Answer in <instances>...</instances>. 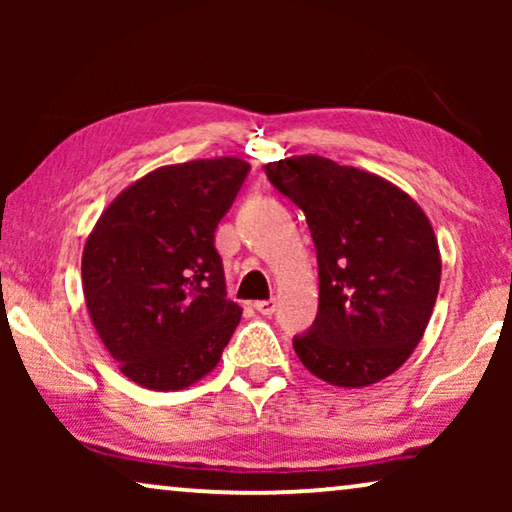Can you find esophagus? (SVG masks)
<instances>
[{
	"mask_svg": "<svg viewBox=\"0 0 512 512\" xmlns=\"http://www.w3.org/2000/svg\"><path fill=\"white\" fill-rule=\"evenodd\" d=\"M254 307L261 314H265V317H270V314L277 310V300H258V303H254Z\"/></svg>",
	"mask_w": 512,
	"mask_h": 512,
	"instance_id": "obj_1",
	"label": "esophagus"
}]
</instances>
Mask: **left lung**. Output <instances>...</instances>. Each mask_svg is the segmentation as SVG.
<instances>
[{
  "label": "left lung",
  "mask_w": 512,
  "mask_h": 512,
  "mask_svg": "<svg viewBox=\"0 0 512 512\" xmlns=\"http://www.w3.org/2000/svg\"><path fill=\"white\" fill-rule=\"evenodd\" d=\"M305 212L319 263V314L293 340L303 366L333 387L361 389L396 373L429 326L440 249L408 193L331 158L291 156L263 167Z\"/></svg>",
  "instance_id": "8db88e82"
}]
</instances>
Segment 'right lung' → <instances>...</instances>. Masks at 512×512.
<instances>
[{
	"label": "right lung",
	"mask_w": 512,
	"mask_h": 512,
	"mask_svg": "<svg viewBox=\"0 0 512 512\" xmlns=\"http://www.w3.org/2000/svg\"><path fill=\"white\" fill-rule=\"evenodd\" d=\"M249 163L202 158L158 167L111 200L81 258L83 298L118 370L153 391L212 373L240 324L214 230Z\"/></svg>",
	"instance_id": "add662e5"
}]
</instances>
